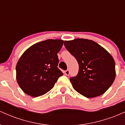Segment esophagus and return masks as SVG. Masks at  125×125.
Masks as SVG:
<instances>
[{
    "instance_id": "obj_1",
    "label": "esophagus",
    "mask_w": 125,
    "mask_h": 125,
    "mask_svg": "<svg viewBox=\"0 0 125 125\" xmlns=\"http://www.w3.org/2000/svg\"><path fill=\"white\" fill-rule=\"evenodd\" d=\"M64 74H65L66 76H69L70 74V71H69V70H67V71L64 72Z\"/></svg>"
}]
</instances>
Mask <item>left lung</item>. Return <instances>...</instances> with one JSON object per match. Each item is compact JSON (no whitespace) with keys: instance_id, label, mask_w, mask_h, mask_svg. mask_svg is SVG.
I'll use <instances>...</instances> for the list:
<instances>
[{"instance_id":"obj_1","label":"left lung","mask_w":125,"mask_h":125,"mask_svg":"<svg viewBox=\"0 0 125 125\" xmlns=\"http://www.w3.org/2000/svg\"><path fill=\"white\" fill-rule=\"evenodd\" d=\"M65 48L76 59L79 72L70 81L74 89L84 96L104 94L115 79V62L105 49L86 39L64 42Z\"/></svg>"}]
</instances>
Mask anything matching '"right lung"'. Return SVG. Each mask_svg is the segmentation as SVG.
I'll use <instances>...</instances> for the list:
<instances>
[{"label":"right lung","instance_id":"obj_1","mask_svg":"<svg viewBox=\"0 0 125 125\" xmlns=\"http://www.w3.org/2000/svg\"><path fill=\"white\" fill-rule=\"evenodd\" d=\"M63 41L48 39L29 48L16 66L17 82L26 94L38 97L54 87L63 73L58 68V53Z\"/></svg>","mask_w":125,"mask_h":125}]
</instances>
